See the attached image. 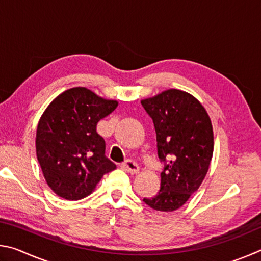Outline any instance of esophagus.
Here are the masks:
<instances>
[{"mask_svg": "<svg viewBox=\"0 0 261 261\" xmlns=\"http://www.w3.org/2000/svg\"><path fill=\"white\" fill-rule=\"evenodd\" d=\"M122 168L125 171H127V173H130V174H136V173H138V170H139L138 165H137V163L134 160H131V159H129V160H126V161L123 162L122 163Z\"/></svg>", "mask_w": 261, "mask_h": 261, "instance_id": "esophagus-1", "label": "esophagus"}]
</instances>
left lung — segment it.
I'll return each instance as SVG.
<instances>
[{
  "label": "left lung",
  "mask_w": 261,
  "mask_h": 261,
  "mask_svg": "<svg viewBox=\"0 0 261 261\" xmlns=\"http://www.w3.org/2000/svg\"><path fill=\"white\" fill-rule=\"evenodd\" d=\"M141 106L153 120L163 163L160 190L143 200L155 211L173 212L199 189L208 170L214 148L211 118L194 96L175 88L141 100Z\"/></svg>",
  "instance_id": "left-lung-1"
}]
</instances>
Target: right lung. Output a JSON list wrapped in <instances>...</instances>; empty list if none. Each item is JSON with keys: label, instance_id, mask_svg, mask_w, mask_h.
<instances>
[{"label": "right lung", "instance_id": "1", "mask_svg": "<svg viewBox=\"0 0 261 261\" xmlns=\"http://www.w3.org/2000/svg\"><path fill=\"white\" fill-rule=\"evenodd\" d=\"M85 87H73L51 101L38 123L35 149L49 188L67 200L91 194L116 165L105 155L98 122L117 107Z\"/></svg>", "mask_w": 261, "mask_h": 261}]
</instances>
